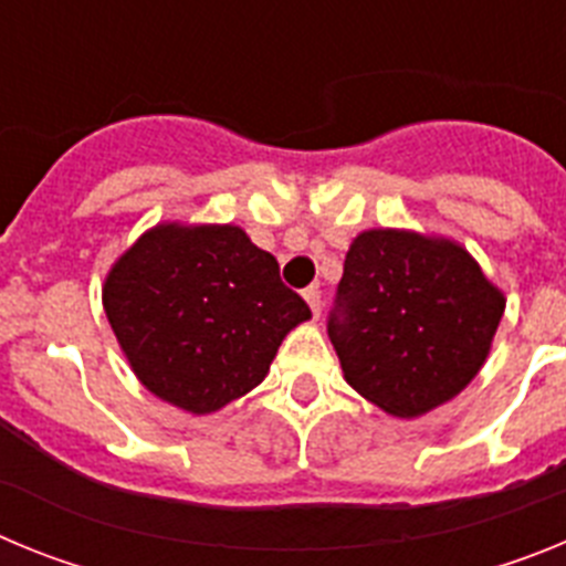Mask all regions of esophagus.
Segmentation results:
<instances>
[{"label": "esophagus", "mask_w": 566, "mask_h": 566, "mask_svg": "<svg viewBox=\"0 0 566 566\" xmlns=\"http://www.w3.org/2000/svg\"><path fill=\"white\" fill-rule=\"evenodd\" d=\"M303 297H306L308 308H312L314 317H319V306H323V294H319L317 286H308L306 292H303Z\"/></svg>", "instance_id": "34e87169"}]
</instances>
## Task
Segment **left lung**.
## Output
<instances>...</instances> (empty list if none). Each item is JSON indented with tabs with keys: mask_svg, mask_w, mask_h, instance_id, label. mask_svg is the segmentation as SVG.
Here are the masks:
<instances>
[{
	"mask_svg": "<svg viewBox=\"0 0 566 566\" xmlns=\"http://www.w3.org/2000/svg\"><path fill=\"white\" fill-rule=\"evenodd\" d=\"M502 314L504 294L459 243L368 229L345 254L328 337L354 391L413 419L476 377Z\"/></svg>",
	"mask_w": 566,
	"mask_h": 566,
	"instance_id": "1",
	"label": "left lung"
}]
</instances>
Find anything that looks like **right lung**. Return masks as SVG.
Segmentation results:
<instances>
[{
  "instance_id": "1",
  "label": "right lung",
  "mask_w": 566,
  "mask_h": 566,
  "mask_svg": "<svg viewBox=\"0 0 566 566\" xmlns=\"http://www.w3.org/2000/svg\"><path fill=\"white\" fill-rule=\"evenodd\" d=\"M102 300L144 388L198 417L263 382L283 337L312 317L232 223H158L115 260Z\"/></svg>"
}]
</instances>
